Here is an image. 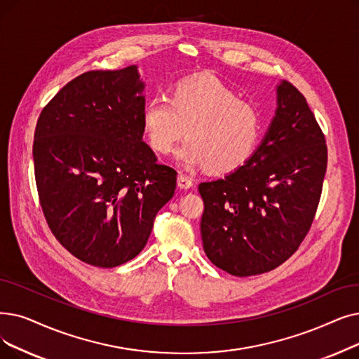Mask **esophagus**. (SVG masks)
Here are the masks:
<instances>
[{"mask_svg": "<svg viewBox=\"0 0 359 359\" xmlns=\"http://www.w3.org/2000/svg\"><path fill=\"white\" fill-rule=\"evenodd\" d=\"M177 184H179L180 189H189V188H192V186H194V179L191 176H188V175L180 173L177 176Z\"/></svg>", "mask_w": 359, "mask_h": 359, "instance_id": "obj_1", "label": "esophagus"}]
</instances>
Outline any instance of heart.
I'll list each match as a JSON object with an SVG mask.
<instances>
[{
    "label": "heart",
    "mask_w": 359,
    "mask_h": 359,
    "mask_svg": "<svg viewBox=\"0 0 359 359\" xmlns=\"http://www.w3.org/2000/svg\"><path fill=\"white\" fill-rule=\"evenodd\" d=\"M149 147L168 154L188 133L176 157L184 165H205L217 175L243 167L254 155L261 118L255 108L212 76L183 79L170 95L151 97L142 111Z\"/></svg>",
    "instance_id": "heart-1"
}]
</instances>
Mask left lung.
Wrapping results in <instances>:
<instances>
[{"mask_svg": "<svg viewBox=\"0 0 359 359\" xmlns=\"http://www.w3.org/2000/svg\"><path fill=\"white\" fill-rule=\"evenodd\" d=\"M325 168V137L314 113L302 93L282 81L276 116L251 160L224 179L198 186L210 261L238 277L283 264L314 222Z\"/></svg>", "mask_w": 359, "mask_h": 359, "instance_id": "left-lung-1", "label": "left lung"}]
</instances>
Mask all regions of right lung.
Returning a JSON list of instances; mask_svg holds the SVG:
<instances>
[{
    "instance_id": "obj_1",
    "label": "right lung",
    "mask_w": 359,
    "mask_h": 359,
    "mask_svg": "<svg viewBox=\"0 0 359 359\" xmlns=\"http://www.w3.org/2000/svg\"><path fill=\"white\" fill-rule=\"evenodd\" d=\"M144 88L136 66L86 72L57 92L36 123L45 220L72 255L95 267L141 252L175 195L176 170L158 164L142 141Z\"/></svg>"
}]
</instances>
